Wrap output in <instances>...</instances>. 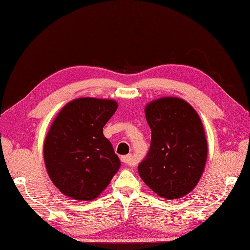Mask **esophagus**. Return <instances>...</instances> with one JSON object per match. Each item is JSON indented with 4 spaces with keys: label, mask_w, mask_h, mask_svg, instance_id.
<instances>
[{
    "label": "esophagus",
    "mask_w": 250,
    "mask_h": 250,
    "mask_svg": "<svg viewBox=\"0 0 250 250\" xmlns=\"http://www.w3.org/2000/svg\"><path fill=\"white\" fill-rule=\"evenodd\" d=\"M121 161L124 162L125 164H126V166H129V167H134L135 164H136L135 159H134L133 157H132L131 155L122 156V157H121Z\"/></svg>",
    "instance_id": "obj_1"
}]
</instances>
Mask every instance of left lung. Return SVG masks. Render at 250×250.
I'll list each match as a JSON object with an SVG mask.
<instances>
[{"mask_svg":"<svg viewBox=\"0 0 250 250\" xmlns=\"http://www.w3.org/2000/svg\"><path fill=\"white\" fill-rule=\"evenodd\" d=\"M150 148L139 174L164 199L188 194L199 183L207 158V142L198 113L183 99L167 97L146 106Z\"/></svg>","mask_w":250,"mask_h":250,"instance_id":"8db88e82","label":"left lung"}]
</instances>
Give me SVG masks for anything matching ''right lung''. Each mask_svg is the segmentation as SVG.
Segmentation results:
<instances>
[{
  "label": "right lung",
  "instance_id": "add662e5",
  "mask_svg": "<svg viewBox=\"0 0 250 250\" xmlns=\"http://www.w3.org/2000/svg\"><path fill=\"white\" fill-rule=\"evenodd\" d=\"M118 107L116 101L79 98L63 107L44 143L50 179L61 192L91 201L107 187L120 160L103 128Z\"/></svg>",
  "mask_w": 250,
  "mask_h": 250
}]
</instances>
